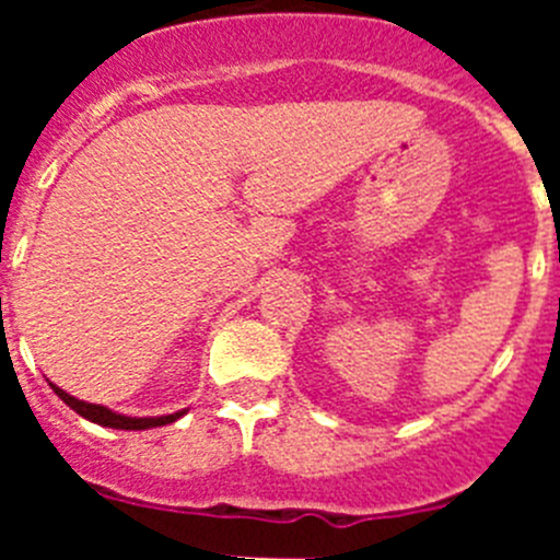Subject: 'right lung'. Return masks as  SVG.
I'll return each instance as SVG.
<instances>
[{"instance_id":"right-lung-1","label":"right lung","mask_w":560,"mask_h":560,"mask_svg":"<svg viewBox=\"0 0 560 560\" xmlns=\"http://www.w3.org/2000/svg\"><path fill=\"white\" fill-rule=\"evenodd\" d=\"M49 387L56 389V395L63 400V404H67L69 409H75V412L81 415V418L92 420V423H97V427L126 429V432H142V429L165 427V423H173V420H179L182 415H185V409H182V412L160 415V418H128V415H117V412H112V409L101 407V404H86V400L72 398V395L63 393V389L56 387V384H49Z\"/></svg>"}]
</instances>
